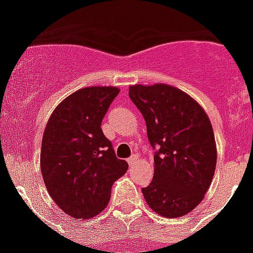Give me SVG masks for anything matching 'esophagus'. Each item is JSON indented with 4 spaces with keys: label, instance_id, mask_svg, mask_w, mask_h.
Segmentation results:
<instances>
[{
    "label": "esophagus",
    "instance_id": "esophagus-1",
    "mask_svg": "<svg viewBox=\"0 0 253 253\" xmlns=\"http://www.w3.org/2000/svg\"><path fill=\"white\" fill-rule=\"evenodd\" d=\"M136 162H138V156H136V155H132L131 158L127 159V163H128V166H130V167L134 166Z\"/></svg>",
    "mask_w": 253,
    "mask_h": 253
}]
</instances>
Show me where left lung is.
<instances>
[{"instance_id":"left-lung-1","label":"left lung","mask_w":253,"mask_h":253,"mask_svg":"<svg viewBox=\"0 0 253 253\" xmlns=\"http://www.w3.org/2000/svg\"><path fill=\"white\" fill-rule=\"evenodd\" d=\"M128 95L158 150L154 178L142 189L144 200L162 216L186 215L204 200L215 172L210 119L196 99L170 85H131Z\"/></svg>"}]
</instances>
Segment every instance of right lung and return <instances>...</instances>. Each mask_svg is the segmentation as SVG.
Returning <instances> with one entry per match:
<instances>
[{"mask_svg": "<svg viewBox=\"0 0 253 253\" xmlns=\"http://www.w3.org/2000/svg\"><path fill=\"white\" fill-rule=\"evenodd\" d=\"M118 93L115 86L76 90L57 105L44 128L41 169L45 188L55 204L76 219L102 211L113 184L128 168L101 128Z\"/></svg>", "mask_w": 253, "mask_h": 253, "instance_id": "right-lung-1", "label": "right lung"}]
</instances>
